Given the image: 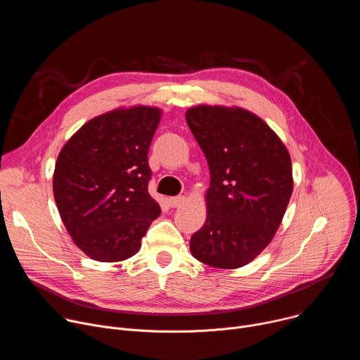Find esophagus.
<instances>
[{"label":"esophagus","instance_id":"34e87169","mask_svg":"<svg viewBox=\"0 0 360 360\" xmlns=\"http://www.w3.org/2000/svg\"><path fill=\"white\" fill-rule=\"evenodd\" d=\"M185 202V198L184 196H171V198H168V205L171 208H179L181 205Z\"/></svg>","mask_w":360,"mask_h":360}]
</instances>
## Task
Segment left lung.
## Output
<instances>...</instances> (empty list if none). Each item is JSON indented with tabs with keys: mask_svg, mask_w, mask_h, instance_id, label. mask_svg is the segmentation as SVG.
<instances>
[{
	"mask_svg": "<svg viewBox=\"0 0 360 360\" xmlns=\"http://www.w3.org/2000/svg\"><path fill=\"white\" fill-rule=\"evenodd\" d=\"M185 118L211 172L207 222L192 235L191 252L214 268H240L282 222L293 189L289 152L259 117L240 108L202 105Z\"/></svg>",
	"mask_w": 360,
	"mask_h": 360,
	"instance_id": "obj_1",
	"label": "left lung"
}]
</instances>
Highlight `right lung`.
<instances>
[{
    "label": "right lung",
    "mask_w": 360,
    "mask_h": 360,
    "mask_svg": "<svg viewBox=\"0 0 360 360\" xmlns=\"http://www.w3.org/2000/svg\"><path fill=\"white\" fill-rule=\"evenodd\" d=\"M160 120L158 108L117 110L86 122L60 152L57 207L75 245L95 261L131 258L161 215L148 192V150Z\"/></svg>",
    "instance_id": "right-lung-1"
}]
</instances>
